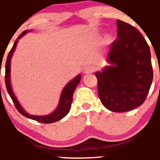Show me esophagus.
<instances>
[{"instance_id":"34e87169","label":"esophagus","mask_w":160,"mask_h":160,"mask_svg":"<svg viewBox=\"0 0 160 160\" xmlns=\"http://www.w3.org/2000/svg\"><path fill=\"white\" fill-rule=\"evenodd\" d=\"M93 70H94V69H93V67H91V66H87V67H85L84 68H83V72L86 74L91 73V72H93Z\"/></svg>"}]
</instances>
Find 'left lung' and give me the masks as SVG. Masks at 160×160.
Returning <instances> with one entry per match:
<instances>
[{
	"instance_id": "1",
	"label": "left lung",
	"mask_w": 160,
	"mask_h": 160,
	"mask_svg": "<svg viewBox=\"0 0 160 160\" xmlns=\"http://www.w3.org/2000/svg\"><path fill=\"white\" fill-rule=\"evenodd\" d=\"M118 38L107 60L112 66L96 72L98 96L114 112H125L144 103L153 79L149 46L139 31L117 20Z\"/></svg>"
}]
</instances>
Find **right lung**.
<instances>
[{
    "label": "right lung",
    "instance_id": "obj_1",
    "mask_svg": "<svg viewBox=\"0 0 160 160\" xmlns=\"http://www.w3.org/2000/svg\"><path fill=\"white\" fill-rule=\"evenodd\" d=\"M28 31L25 30L18 37L17 40L14 42V45H13V47L11 48V51L9 52L8 56L7 61H6V65H5V84H6V88H7L8 92L9 95H10L11 98L12 99L13 102H14V106L17 108V110L22 114L25 117L28 118L32 119V120L37 121L38 122H41V123H53V122H56L59 121L60 119H62V118L65 117L67 114L69 113V111L70 110L71 104H72V95H73L74 90H75L76 88L77 87V85L79 84L80 81V79H81V76L78 75L73 79V80H70L67 85H66L65 88L62 90V93H61L60 99H59V104H58L57 108L55 110V111L52 114H48V115L45 116H37V115H32V114H28L21 106V104H19L18 101L17 100L16 97L14 96V93H13V90L11 89V80H10V72H11V56H12L14 51L15 50L16 46H17L18 40L19 38H22L23 35H25L27 33ZM30 32V31H28Z\"/></svg>",
    "mask_w": 160,
    "mask_h": 160
}]
</instances>
